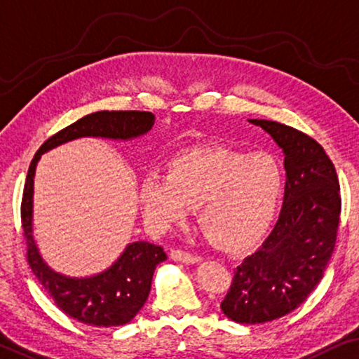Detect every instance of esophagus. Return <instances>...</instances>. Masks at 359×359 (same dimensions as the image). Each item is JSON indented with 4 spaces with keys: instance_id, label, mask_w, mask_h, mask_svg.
<instances>
[{
    "instance_id": "1",
    "label": "esophagus",
    "mask_w": 359,
    "mask_h": 359,
    "mask_svg": "<svg viewBox=\"0 0 359 359\" xmlns=\"http://www.w3.org/2000/svg\"><path fill=\"white\" fill-rule=\"evenodd\" d=\"M170 259L175 262H182V264H187V265H194V264H198L201 257L189 254V252H184V250H172L170 252Z\"/></svg>"
}]
</instances>
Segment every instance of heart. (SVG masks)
<instances>
[{
  "mask_svg": "<svg viewBox=\"0 0 359 359\" xmlns=\"http://www.w3.org/2000/svg\"><path fill=\"white\" fill-rule=\"evenodd\" d=\"M285 189L278 161L228 149H195L169 163L168 175L148 172L138 198L144 218L158 228L177 223L196 206L206 237L239 249L269 228Z\"/></svg>",
  "mask_w": 359,
  "mask_h": 359,
  "instance_id": "obj_1",
  "label": "heart"
}]
</instances>
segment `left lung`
<instances>
[{
	"mask_svg": "<svg viewBox=\"0 0 359 359\" xmlns=\"http://www.w3.org/2000/svg\"><path fill=\"white\" fill-rule=\"evenodd\" d=\"M285 154V198L273 231L234 270L221 311L237 324L290 314L324 276L340 223V185L332 161L311 136L271 120H249Z\"/></svg>",
	"mask_w": 359,
	"mask_h": 359,
	"instance_id": "8db88e82",
	"label": "left lung"
}]
</instances>
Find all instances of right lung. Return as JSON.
<instances>
[{
    "label": "right lung",
    "mask_w": 359,
    "mask_h": 359,
    "mask_svg": "<svg viewBox=\"0 0 359 359\" xmlns=\"http://www.w3.org/2000/svg\"><path fill=\"white\" fill-rule=\"evenodd\" d=\"M154 115L136 110L94 112L50 136L35 153L24 187L21 219L27 244V260L34 275L60 311L93 327L125 325L138 314L151 291L156 266L168 259L161 245L144 241L130 242L109 269L90 276H69L55 271L40 255L34 239V177L42 154L78 138L128 141L148 133Z\"/></svg>",
    "instance_id": "right-lung-1"
}]
</instances>
